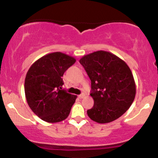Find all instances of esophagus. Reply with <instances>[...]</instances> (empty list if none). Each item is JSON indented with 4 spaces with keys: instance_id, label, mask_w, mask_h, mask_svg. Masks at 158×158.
Returning a JSON list of instances; mask_svg holds the SVG:
<instances>
[{
    "instance_id": "obj_1",
    "label": "esophagus",
    "mask_w": 158,
    "mask_h": 158,
    "mask_svg": "<svg viewBox=\"0 0 158 158\" xmlns=\"http://www.w3.org/2000/svg\"><path fill=\"white\" fill-rule=\"evenodd\" d=\"M78 97H79V99H82V98L85 97V94H80V95L78 96Z\"/></svg>"
}]
</instances>
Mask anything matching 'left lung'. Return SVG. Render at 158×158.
I'll list each match as a JSON object with an SVG mask.
<instances>
[{
	"instance_id": "8db88e82",
	"label": "left lung",
	"mask_w": 158,
	"mask_h": 158,
	"mask_svg": "<svg viewBox=\"0 0 158 158\" xmlns=\"http://www.w3.org/2000/svg\"><path fill=\"white\" fill-rule=\"evenodd\" d=\"M90 81L93 108L88 117L98 123H108L120 117L130 108L136 95L131 69L114 54L99 50L79 60Z\"/></svg>"
}]
</instances>
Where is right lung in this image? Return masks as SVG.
<instances>
[{
  "label": "right lung",
  "mask_w": 158,
  "mask_h": 158,
  "mask_svg": "<svg viewBox=\"0 0 158 158\" xmlns=\"http://www.w3.org/2000/svg\"><path fill=\"white\" fill-rule=\"evenodd\" d=\"M73 56L61 52L48 53L35 61L24 81L27 102L33 113L48 123H59L68 117L77 96L61 89V77L76 62Z\"/></svg>",
  "instance_id": "right-lung-1"
}]
</instances>
